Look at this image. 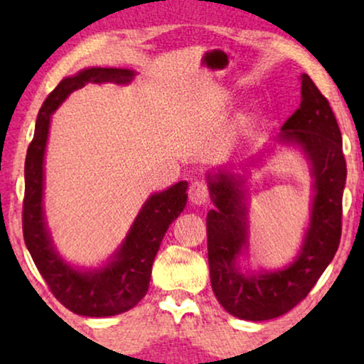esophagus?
I'll return each instance as SVG.
<instances>
[{"instance_id":"obj_1","label":"esophagus","mask_w":364,"mask_h":364,"mask_svg":"<svg viewBox=\"0 0 364 364\" xmlns=\"http://www.w3.org/2000/svg\"><path fill=\"white\" fill-rule=\"evenodd\" d=\"M188 198H191V202L196 203V205H203V203L208 200L207 183H203L200 181L192 182L191 187H188Z\"/></svg>"}]
</instances>
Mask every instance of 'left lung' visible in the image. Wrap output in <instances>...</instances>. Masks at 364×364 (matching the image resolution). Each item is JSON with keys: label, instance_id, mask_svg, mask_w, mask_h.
Returning a JSON list of instances; mask_svg holds the SVG:
<instances>
[{"label": "left lung", "instance_id": "8db88e82", "mask_svg": "<svg viewBox=\"0 0 364 364\" xmlns=\"http://www.w3.org/2000/svg\"><path fill=\"white\" fill-rule=\"evenodd\" d=\"M300 107L282 126V141L301 146L315 178L311 222L296 260L285 270L245 277L235 258L247 247V207L242 178L218 171L208 176L215 210L207 213V250L212 290L230 315L250 321L272 320L295 308L335 257L341 238L346 161L341 132L328 99L301 74Z\"/></svg>", "mask_w": 364, "mask_h": 364}]
</instances>
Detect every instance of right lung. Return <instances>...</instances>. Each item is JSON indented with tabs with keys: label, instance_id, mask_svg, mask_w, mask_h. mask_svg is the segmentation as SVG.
<instances>
[{
	"label": "right lung",
	"instance_id": "obj_1",
	"mask_svg": "<svg viewBox=\"0 0 364 364\" xmlns=\"http://www.w3.org/2000/svg\"><path fill=\"white\" fill-rule=\"evenodd\" d=\"M134 71L117 68H89L63 79L39 109L34 137L24 162L23 237L33 262L56 300L82 316H112L131 310L146 296L154 258L167 228L187 202V182L154 193L112 262L101 270L81 272L64 263L54 250L43 215V161L49 121L59 104L87 82H131Z\"/></svg>",
	"mask_w": 364,
	"mask_h": 364
}]
</instances>
